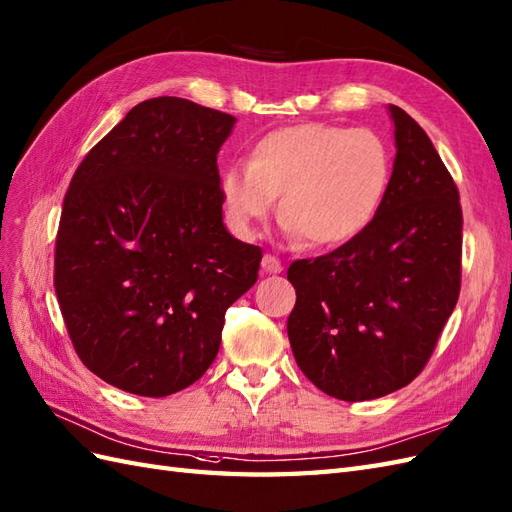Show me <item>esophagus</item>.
Returning a JSON list of instances; mask_svg holds the SVG:
<instances>
[{
	"instance_id": "34e87169",
	"label": "esophagus",
	"mask_w": 512,
	"mask_h": 512,
	"mask_svg": "<svg viewBox=\"0 0 512 512\" xmlns=\"http://www.w3.org/2000/svg\"><path fill=\"white\" fill-rule=\"evenodd\" d=\"M261 270H264L266 274H279L283 270L279 257L274 255H264V259H261Z\"/></svg>"
}]
</instances>
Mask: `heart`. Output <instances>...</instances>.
<instances>
[{
	"mask_svg": "<svg viewBox=\"0 0 512 512\" xmlns=\"http://www.w3.org/2000/svg\"><path fill=\"white\" fill-rule=\"evenodd\" d=\"M391 183V151L370 129L298 123L261 136L248 164H231L220 181L233 231L251 238L277 199L287 235L305 246H342L370 229Z\"/></svg>",
	"mask_w": 512,
	"mask_h": 512,
	"instance_id": "obj_1",
	"label": "heart"
}]
</instances>
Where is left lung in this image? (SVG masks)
I'll return each mask as SVG.
<instances>
[{"label": "left lung", "mask_w": 512, "mask_h": 512, "mask_svg": "<svg viewBox=\"0 0 512 512\" xmlns=\"http://www.w3.org/2000/svg\"><path fill=\"white\" fill-rule=\"evenodd\" d=\"M396 160L383 209L357 240L287 270L294 359L329 396L361 402L424 370L461 290L463 212L426 131L389 106Z\"/></svg>", "instance_id": "1"}]
</instances>
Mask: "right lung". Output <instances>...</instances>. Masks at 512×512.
Listing matches in <instances>:
<instances>
[{
	"mask_svg": "<svg viewBox=\"0 0 512 512\" xmlns=\"http://www.w3.org/2000/svg\"><path fill=\"white\" fill-rule=\"evenodd\" d=\"M235 116L179 97L138 103L77 166L54 285L86 368L164 398L205 374L225 311L257 281L261 248L222 222L218 151Z\"/></svg>",
	"mask_w": 512,
	"mask_h": 512,
	"instance_id": "obj_1",
	"label": "right lung"
}]
</instances>
